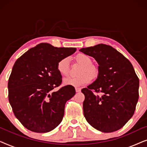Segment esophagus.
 Here are the masks:
<instances>
[{
  "label": "esophagus",
  "mask_w": 147,
  "mask_h": 147,
  "mask_svg": "<svg viewBox=\"0 0 147 147\" xmlns=\"http://www.w3.org/2000/svg\"><path fill=\"white\" fill-rule=\"evenodd\" d=\"M76 92H81V88H76Z\"/></svg>",
  "instance_id": "esophagus-1"
}]
</instances>
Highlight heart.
Masks as SVG:
<instances>
[{
  "label": "heart",
  "instance_id": "obj_1",
  "mask_svg": "<svg viewBox=\"0 0 147 147\" xmlns=\"http://www.w3.org/2000/svg\"><path fill=\"white\" fill-rule=\"evenodd\" d=\"M75 59L77 62L82 64V67L79 71L78 77H69L64 79L65 85L79 87L89 84L92 78H96L99 74V69L97 66L92 63V58L87 54L80 53L76 55ZM69 59L65 57L58 61L57 69L60 74L63 76H67L69 74Z\"/></svg>",
  "mask_w": 147,
  "mask_h": 147
}]
</instances>
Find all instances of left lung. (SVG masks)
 <instances>
[{
	"label": "left lung",
	"instance_id": "8db88e82",
	"mask_svg": "<svg viewBox=\"0 0 147 147\" xmlns=\"http://www.w3.org/2000/svg\"><path fill=\"white\" fill-rule=\"evenodd\" d=\"M99 64L98 78L82 92L85 96L84 114L100 131L120 129L133 116L138 100L139 80L129 60L110 45L82 48Z\"/></svg>",
	"mask_w": 147,
	"mask_h": 147
}]
</instances>
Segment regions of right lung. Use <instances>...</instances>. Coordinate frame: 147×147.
Returning a JSON list of instances; mask_svg holds the SVG:
<instances>
[{
	"mask_svg": "<svg viewBox=\"0 0 147 147\" xmlns=\"http://www.w3.org/2000/svg\"><path fill=\"white\" fill-rule=\"evenodd\" d=\"M76 51L42 43L15 61L8 82L9 101L16 118L28 130L43 133L61 123L65 103L76 90L65 86L53 91L62 83L57 64Z\"/></svg>",
	"mask_w": 147,
	"mask_h": 147,
	"instance_id": "add662e5",
	"label": "right lung"
}]
</instances>
